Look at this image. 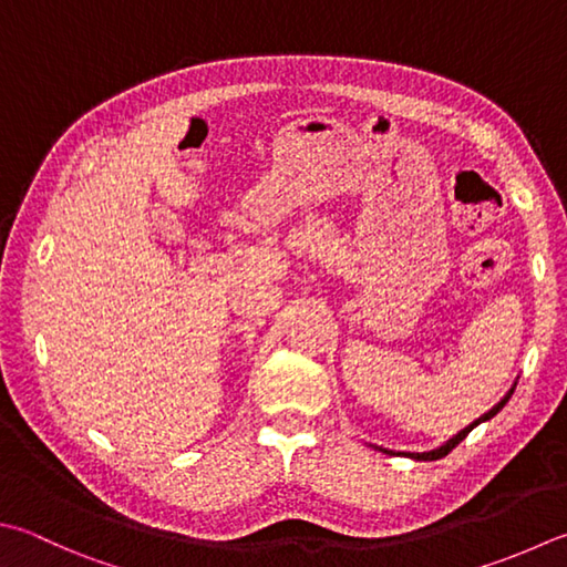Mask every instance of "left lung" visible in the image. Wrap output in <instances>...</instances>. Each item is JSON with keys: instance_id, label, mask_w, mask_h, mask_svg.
Segmentation results:
<instances>
[{"instance_id": "8db88e82", "label": "left lung", "mask_w": 567, "mask_h": 567, "mask_svg": "<svg viewBox=\"0 0 567 567\" xmlns=\"http://www.w3.org/2000/svg\"><path fill=\"white\" fill-rule=\"evenodd\" d=\"M514 390H516V382H514V388H511L506 394H504V400H501L498 404H494V408H491L486 414H482V416H478V420H474L472 424H468V426H464V430L462 432H458V434H454L452 436V440L450 442H446V444H442V446H436V450H432V452H402L404 456H410V458H416V462H436V458H442V456H446V454H450L452 450H454V446L458 444V442H464V436L468 434V432H472L474 430V426H478V424H482V422H486V420H491V416H494V414H498L501 410H504V404L511 400V394H514ZM382 452H388V450H382ZM388 454H394V452H388Z\"/></svg>"}]
</instances>
